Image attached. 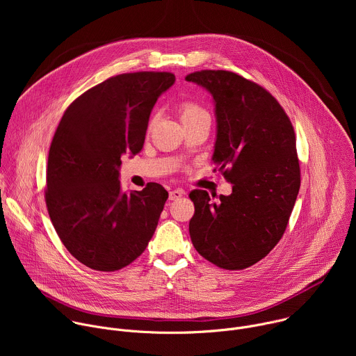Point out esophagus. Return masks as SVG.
<instances>
[{
	"label": "esophagus",
	"instance_id": "34e87169",
	"mask_svg": "<svg viewBox=\"0 0 356 356\" xmlns=\"http://www.w3.org/2000/svg\"><path fill=\"white\" fill-rule=\"evenodd\" d=\"M183 190H172V191H169V200H179V198H181L183 197Z\"/></svg>",
	"mask_w": 356,
	"mask_h": 356
}]
</instances>
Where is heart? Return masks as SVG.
Instances as JSON below:
<instances>
[{
    "label": "heart",
    "mask_w": 356,
    "mask_h": 356,
    "mask_svg": "<svg viewBox=\"0 0 356 356\" xmlns=\"http://www.w3.org/2000/svg\"><path fill=\"white\" fill-rule=\"evenodd\" d=\"M179 114H180L181 122H187V121H191V120H195L200 117L209 115L204 108H201L195 103H190V101H184V103H181L179 106Z\"/></svg>",
    "instance_id": "b5f03b06"
}]
</instances>
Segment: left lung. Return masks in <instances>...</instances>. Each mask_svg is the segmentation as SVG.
I'll use <instances>...</instances> for the list:
<instances>
[{"instance_id": "8db88e82", "label": "left lung", "mask_w": 356, "mask_h": 356, "mask_svg": "<svg viewBox=\"0 0 356 356\" xmlns=\"http://www.w3.org/2000/svg\"><path fill=\"white\" fill-rule=\"evenodd\" d=\"M186 80L213 97V162L232 183L218 201L206 190L190 193V238L202 258L241 270L264 259L287 227L300 190L294 129L270 92L236 73L201 70Z\"/></svg>"}]
</instances>
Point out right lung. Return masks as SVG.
Wrapping results in <instances>:
<instances>
[{
  "mask_svg": "<svg viewBox=\"0 0 356 356\" xmlns=\"http://www.w3.org/2000/svg\"><path fill=\"white\" fill-rule=\"evenodd\" d=\"M175 74L138 72L114 76L76 98L49 149L46 206L72 255L90 269L114 272L146 249L168 191L158 183L124 193L121 158L143 147L158 98Z\"/></svg>",
  "mask_w": 356,
  "mask_h": 356,
  "instance_id": "right-lung-1",
  "label": "right lung"
}]
</instances>
